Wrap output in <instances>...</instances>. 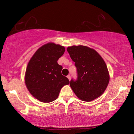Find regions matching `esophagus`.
Here are the masks:
<instances>
[{
    "label": "esophagus",
    "mask_w": 134,
    "mask_h": 134,
    "mask_svg": "<svg viewBox=\"0 0 134 134\" xmlns=\"http://www.w3.org/2000/svg\"><path fill=\"white\" fill-rule=\"evenodd\" d=\"M67 77L68 79H69V80H70V79H71V76H70V75H68V76H67Z\"/></svg>",
    "instance_id": "34e87169"
}]
</instances>
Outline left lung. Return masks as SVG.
Masks as SVG:
<instances>
[{"instance_id":"obj_1","label":"left lung","mask_w":134,"mask_h":134,"mask_svg":"<svg viewBox=\"0 0 134 134\" xmlns=\"http://www.w3.org/2000/svg\"><path fill=\"white\" fill-rule=\"evenodd\" d=\"M75 62L77 79H71L70 87L78 98L90 102L100 96L109 81L107 66L102 57L94 49L84 45H73L67 48Z\"/></svg>"}]
</instances>
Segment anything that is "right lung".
Segmentation results:
<instances>
[{"mask_svg":"<svg viewBox=\"0 0 134 134\" xmlns=\"http://www.w3.org/2000/svg\"><path fill=\"white\" fill-rule=\"evenodd\" d=\"M64 51V47L47 43L37 49L27 65L25 75L27 89L42 102L55 100L61 89L70 83L69 79L62 75L63 67L57 63Z\"/></svg>","mask_w":134,"mask_h":134,"instance_id":"add662e5","label":"right lung"}]
</instances>
